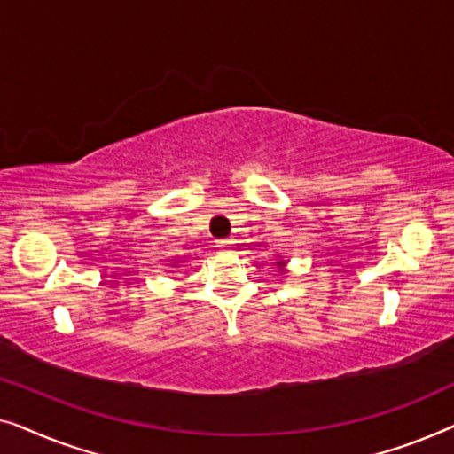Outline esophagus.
Masks as SVG:
<instances>
[{
  "label": "esophagus",
  "mask_w": 454,
  "mask_h": 454,
  "mask_svg": "<svg viewBox=\"0 0 454 454\" xmlns=\"http://www.w3.org/2000/svg\"><path fill=\"white\" fill-rule=\"evenodd\" d=\"M231 246H233L231 239H219V241H216V247H221V250H229Z\"/></svg>",
  "instance_id": "1"
}]
</instances>
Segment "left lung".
Wrapping results in <instances>:
<instances>
[{"label":"left lung","mask_w":454,"mask_h":454,"mask_svg":"<svg viewBox=\"0 0 454 454\" xmlns=\"http://www.w3.org/2000/svg\"><path fill=\"white\" fill-rule=\"evenodd\" d=\"M277 264H278V266H283V264H285V262H281V260H278V262H277Z\"/></svg>","instance_id":"left-lung-1"}]
</instances>
